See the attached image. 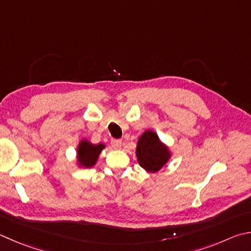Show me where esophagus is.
Listing matches in <instances>:
<instances>
[{"label": "esophagus", "mask_w": 251, "mask_h": 251, "mask_svg": "<svg viewBox=\"0 0 251 251\" xmlns=\"http://www.w3.org/2000/svg\"><path fill=\"white\" fill-rule=\"evenodd\" d=\"M111 144L115 149H121L122 148V139H112Z\"/></svg>", "instance_id": "1"}]
</instances>
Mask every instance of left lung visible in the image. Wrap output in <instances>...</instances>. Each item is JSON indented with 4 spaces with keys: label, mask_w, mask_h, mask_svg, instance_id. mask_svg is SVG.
Wrapping results in <instances>:
<instances>
[{
    "label": "left lung",
    "mask_w": 251,
    "mask_h": 251,
    "mask_svg": "<svg viewBox=\"0 0 251 251\" xmlns=\"http://www.w3.org/2000/svg\"><path fill=\"white\" fill-rule=\"evenodd\" d=\"M136 156L140 167L146 171L157 172L169 161L171 152L154 131L146 130L138 138Z\"/></svg>",
    "instance_id": "obj_1"
}]
</instances>
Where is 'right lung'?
Wrapping results in <instances>:
<instances>
[{
    "instance_id": "add662e5",
    "label": "right lung",
    "mask_w": 251,
    "mask_h": 251,
    "mask_svg": "<svg viewBox=\"0 0 251 251\" xmlns=\"http://www.w3.org/2000/svg\"><path fill=\"white\" fill-rule=\"evenodd\" d=\"M104 148H105V145H93L86 139H82L79 143L78 149H76V153H78V156H76V158H78L76 159L78 160V165L84 168L93 167L97 163L100 153H101Z\"/></svg>"
}]
</instances>
